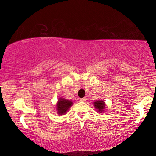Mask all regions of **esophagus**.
Masks as SVG:
<instances>
[{"label":"esophagus","instance_id":"1","mask_svg":"<svg viewBox=\"0 0 156 156\" xmlns=\"http://www.w3.org/2000/svg\"><path fill=\"white\" fill-rule=\"evenodd\" d=\"M87 98H80V100L81 102H86L87 101Z\"/></svg>","mask_w":156,"mask_h":156}]
</instances>
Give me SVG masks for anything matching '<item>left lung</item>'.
I'll return each instance as SVG.
<instances>
[{
    "label": "left lung",
    "instance_id": "obj_1",
    "mask_svg": "<svg viewBox=\"0 0 156 156\" xmlns=\"http://www.w3.org/2000/svg\"><path fill=\"white\" fill-rule=\"evenodd\" d=\"M93 105L94 108L98 112L100 113H104L105 109H106V103H105L104 100H94Z\"/></svg>",
    "mask_w": 156,
    "mask_h": 156
}]
</instances>
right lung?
<instances>
[{
    "mask_svg": "<svg viewBox=\"0 0 156 156\" xmlns=\"http://www.w3.org/2000/svg\"><path fill=\"white\" fill-rule=\"evenodd\" d=\"M73 102L70 100L65 99V98L60 97L58 99L56 104V109L57 113L60 115H65L72 106Z\"/></svg>",
    "mask_w": 156,
    "mask_h": 156,
    "instance_id": "1",
    "label": "right lung"
}]
</instances>
